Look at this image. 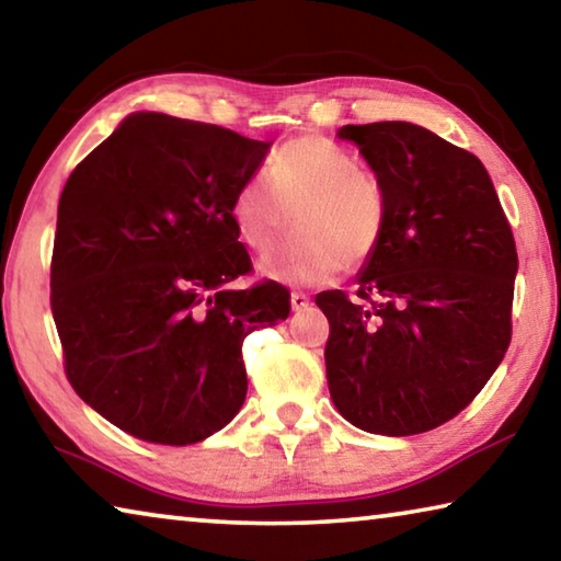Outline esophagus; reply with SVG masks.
I'll use <instances>...</instances> for the list:
<instances>
[{"label":"esophagus","mask_w":561,"mask_h":561,"mask_svg":"<svg viewBox=\"0 0 561 561\" xmlns=\"http://www.w3.org/2000/svg\"><path fill=\"white\" fill-rule=\"evenodd\" d=\"M309 297L304 291H291V309L294 311H301V309H307L309 307Z\"/></svg>","instance_id":"esophagus-1"}]
</instances>
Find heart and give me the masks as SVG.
I'll return each mask as SVG.
<instances>
[{"label": "heart", "mask_w": 561, "mask_h": 561, "mask_svg": "<svg viewBox=\"0 0 561 561\" xmlns=\"http://www.w3.org/2000/svg\"><path fill=\"white\" fill-rule=\"evenodd\" d=\"M291 215L297 237L262 260L272 279L314 284L331 274L358 272L388 232V193L381 178L324 136H299L270 158L264 175L242 180L232 193L230 220L240 242L264 252Z\"/></svg>", "instance_id": "heart-1"}]
</instances>
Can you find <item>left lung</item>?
Returning <instances> with one entry per match:
<instances>
[{
  "instance_id": "left-lung-1",
  "label": "left lung",
  "mask_w": 561,
  "mask_h": 561,
  "mask_svg": "<svg viewBox=\"0 0 561 561\" xmlns=\"http://www.w3.org/2000/svg\"><path fill=\"white\" fill-rule=\"evenodd\" d=\"M388 193L356 294L321 291L329 393L356 428L417 435L458 415L512 339L517 247L480 158L403 121L344 126Z\"/></svg>"
}]
</instances>
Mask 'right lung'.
<instances>
[{"label": "right lung", "mask_w": 561, "mask_h": 561, "mask_svg": "<svg viewBox=\"0 0 561 561\" xmlns=\"http://www.w3.org/2000/svg\"><path fill=\"white\" fill-rule=\"evenodd\" d=\"M270 144L133 113L73 168L51 254V314L73 391L140 440L190 445L244 403L242 341L291 311L252 272L230 201Z\"/></svg>", "instance_id": "add662e5"}]
</instances>
